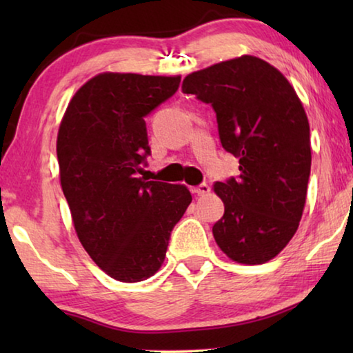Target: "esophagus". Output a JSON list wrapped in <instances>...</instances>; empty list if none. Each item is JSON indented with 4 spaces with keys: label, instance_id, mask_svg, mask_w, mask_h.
I'll return each instance as SVG.
<instances>
[{
    "label": "esophagus",
    "instance_id": "esophagus-1",
    "mask_svg": "<svg viewBox=\"0 0 353 353\" xmlns=\"http://www.w3.org/2000/svg\"><path fill=\"white\" fill-rule=\"evenodd\" d=\"M191 191H193V193L198 194V196H204V194L208 193V191H210V187H208L207 183H201V185H198V187L191 188Z\"/></svg>",
    "mask_w": 353,
    "mask_h": 353
}]
</instances>
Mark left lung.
I'll list each match as a JSON object with an SVG mask.
<instances>
[{
	"instance_id": "8db88e82",
	"label": "left lung",
	"mask_w": 353,
	"mask_h": 353,
	"mask_svg": "<svg viewBox=\"0 0 353 353\" xmlns=\"http://www.w3.org/2000/svg\"><path fill=\"white\" fill-rule=\"evenodd\" d=\"M182 92L213 107L221 145L240 160V174L214 183L224 202L214 240L234 261H270L294 236L305 205L312 148L301 99L254 56L194 71Z\"/></svg>"
}]
</instances>
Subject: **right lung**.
<instances>
[{
  "mask_svg": "<svg viewBox=\"0 0 353 353\" xmlns=\"http://www.w3.org/2000/svg\"><path fill=\"white\" fill-rule=\"evenodd\" d=\"M179 83L181 76L98 74L76 92L59 128L61 185L76 234L119 282H141L159 271L191 202L183 185L137 177L151 155L145 118Z\"/></svg>",
  "mask_w": 353,
  "mask_h": 353,
  "instance_id": "right-lung-1",
  "label": "right lung"
}]
</instances>
